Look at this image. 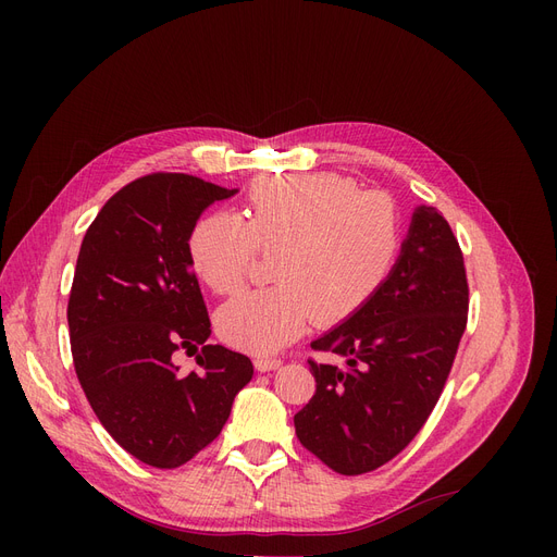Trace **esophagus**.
Segmentation results:
<instances>
[{
	"mask_svg": "<svg viewBox=\"0 0 557 557\" xmlns=\"http://www.w3.org/2000/svg\"><path fill=\"white\" fill-rule=\"evenodd\" d=\"M280 366H282V361L275 357H257L255 359V368L259 372H271V370H277Z\"/></svg>",
	"mask_w": 557,
	"mask_h": 557,
	"instance_id": "esophagus-1",
	"label": "esophagus"
}]
</instances>
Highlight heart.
I'll use <instances>...</instances> for the list:
<instances>
[{"mask_svg": "<svg viewBox=\"0 0 557 557\" xmlns=\"http://www.w3.org/2000/svg\"><path fill=\"white\" fill-rule=\"evenodd\" d=\"M242 216L205 214L187 250L194 275L219 296L246 282L257 250L277 252V286L246 290L216 313L221 338L255 355L277 352L313 318L332 327L359 313L401 252L397 205L334 173L257 181Z\"/></svg>", "mask_w": 557, "mask_h": 557, "instance_id": "b5f03b06", "label": "heart"}]
</instances>
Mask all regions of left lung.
Here are the masks:
<instances>
[{
	"instance_id": "obj_1",
	"label": "left lung",
	"mask_w": 557,
	"mask_h": 557,
	"mask_svg": "<svg viewBox=\"0 0 557 557\" xmlns=\"http://www.w3.org/2000/svg\"><path fill=\"white\" fill-rule=\"evenodd\" d=\"M467 309L458 239L441 212L420 205L382 290L311 343L345 366L309 359L315 395L294 418L302 447L345 476L393 460L443 395Z\"/></svg>"
}]
</instances>
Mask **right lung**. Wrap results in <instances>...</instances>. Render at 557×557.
I'll list each match as a JSON object with an SVG mask.
<instances>
[{
	"label": "right lung",
	"mask_w": 557,
	"mask_h": 557,
	"mask_svg": "<svg viewBox=\"0 0 557 557\" xmlns=\"http://www.w3.org/2000/svg\"><path fill=\"white\" fill-rule=\"evenodd\" d=\"M237 194L187 173H149L87 227L67 305L74 370L103 429L137 460L173 470L221 433L252 379L246 355L210 338L187 242L214 200ZM199 368L183 375L178 348Z\"/></svg>",
	"instance_id": "obj_1"
}]
</instances>
